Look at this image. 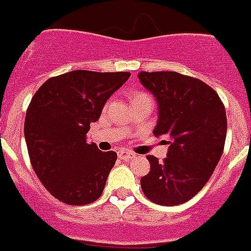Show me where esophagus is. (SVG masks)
Wrapping results in <instances>:
<instances>
[{
    "label": "esophagus",
    "mask_w": 251,
    "mask_h": 251,
    "mask_svg": "<svg viewBox=\"0 0 251 251\" xmlns=\"http://www.w3.org/2000/svg\"><path fill=\"white\" fill-rule=\"evenodd\" d=\"M117 155L120 159H131V158L135 157L134 152H131V151H127V150H119L117 151Z\"/></svg>",
    "instance_id": "34e87169"
}]
</instances>
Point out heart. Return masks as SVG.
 Listing matches in <instances>:
<instances>
[{
    "label": "heart",
    "instance_id": "heart-1",
    "mask_svg": "<svg viewBox=\"0 0 251 251\" xmlns=\"http://www.w3.org/2000/svg\"><path fill=\"white\" fill-rule=\"evenodd\" d=\"M142 96H146L145 93H135L132 94V99L131 100H135V99H138V97H142Z\"/></svg>",
    "mask_w": 251,
    "mask_h": 251
}]
</instances>
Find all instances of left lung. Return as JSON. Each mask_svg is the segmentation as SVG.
<instances>
[{"label": "left lung", "instance_id": "obj_1", "mask_svg": "<svg viewBox=\"0 0 251 251\" xmlns=\"http://www.w3.org/2000/svg\"><path fill=\"white\" fill-rule=\"evenodd\" d=\"M138 77L158 102L154 135L169 145L163 162L147 157L150 173L140 186L152 202L178 205L201 191L219 163L227 134L225 105L197 78L176 72H140Z\"/></svg>", "mask_w": 251, "mask_h": 251}]
</instances>
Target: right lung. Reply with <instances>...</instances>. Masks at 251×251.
I'll return each mask as SVG.
<instances>
[{"mask_svg":"<svg viewBox=\"0 0 251 251\" xmlns=\"http://www.w3.org/2000/svg\"><path fill=\"white\" fill-rule=\"evenodd\" d=\"M129 75L74 70L47 79L32 97L24 123L28 154L40 182L55 199L85 205L102 195L117 154L88 143L86 134Z\"/></svg>","mask_w":251,"mask_h":251,"instance_id":"1","label":"right lung"}]
</instances>
